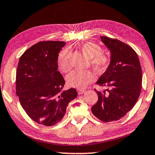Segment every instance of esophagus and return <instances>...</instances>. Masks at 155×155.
I'll return each mask as SVG.
<instances>
[{
	"instance_id": "esophagus-1",
	"label": "esophagus",
	"mask_w": 155,
	"mask_h": 155,
	"mask_svg": "<svg viewBox=\"0 0 155 155\" xmlns=\"http://www.w3.org/2000/svg\"><path fill=\"white\" fill-rule=\"evenodd\" d=\"M86 92V90H81V89H79V90H78V95H82L84 94V93Z\"/></svg>"
}]
</instances>
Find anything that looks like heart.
I'll return each instance as SVG.
<instances>
[{
    "instance_id": "heart-1",
    "label": "heart",
    "mask_w": 155,
    "mask_h": 155,
    "mask_svg": "<svg viewBox=\"0 0 155 155\" xmlns=\"http://www.w3.org/2000/svg\"><path fill=\"white\" fill-rule=\"evenodd\" d=\"M84 55L89 59V62L95 71L102 74L107 69L110 63V56L102 53V49L98 45L93 42H86L80 47ZM70 50H62L58 56V66L61 71L67 72L70 69L69 64ZM95 80V75L89 70H74L69 73L67 77V82L69 86L82 89L86 88L89 84Z\"/></svg>"
}]
</instances>
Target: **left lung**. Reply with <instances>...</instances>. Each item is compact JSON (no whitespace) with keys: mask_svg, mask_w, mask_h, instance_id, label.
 Instances as JSON below:
<instances>
[{"mask_svg":"<svg viewBox=\"0 0 155 155\" xmlns=\"http://www.w3.org/2000/svg\"><path fill=\"white\" fill-rule=\"evenodd\" d=\"M110 52L108 68L96 84L106 87L96 91L98 100L92 107L94 116L104 122L124 117L138 100L142 87V69L134 50L117 39L100 36Z\"/></svg>","mask_w":155,"mask_h":155,"instance_id":"left-lung-1","label":"left lung"}]
</instances>
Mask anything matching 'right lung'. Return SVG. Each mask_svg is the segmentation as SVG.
Returning <instances> with one entry per match:
<instances>
[{"mask_svg":"<svg viewBox=\"0 0 155 155\" xmlns=\"http://www.w3.org/2000/svg\"><path fill=\"white\" fill-rule=\"evenodd\" d=\"M66 43L43 41L20 57L16 73V93L32 120L51 126L62 120L68 104L77 97L75 88L62 91L65 81L58 71L59 53Z\"/></svg>","mask_w":155,"mask_h":155,"instance_id":"1","label":"right lung"}]
</instances>
